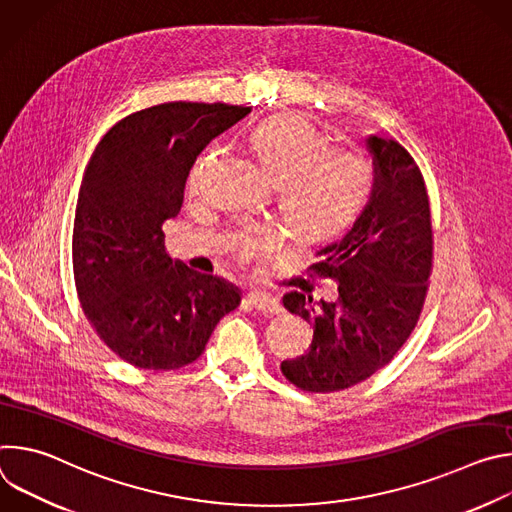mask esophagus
I'll list each match as a JSON object with an SVG mask.
<instances>
[{
    "mask_svg": "<svg viewBox=\"0 0 512 512\" xmlns=\"http://www.w3.org/2000/svg\"><path fill=\"white\" fill-rule=\"evenodd\" d=\"M247 302L261 314H267V316H275V314H281V304L277 298L269 296V294H259V291H251V294H247Z\"/></svg>",
    "mask_w": 512,
    "mask_h": 512,
    "instance_id": "34e87169",
    "label": "esophagus"
}]
</instances>
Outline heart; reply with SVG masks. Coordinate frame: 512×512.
<instances>
[{"instance_id":"heart-1","label":"heart","mask_w":512,"mask_h":512,"mask_svg":"<svg viewBox=\"0 0 512 512\" xmlns=\"http://www.w3.org/2000/svg\"><path fill=\"white\" fill-rule=\"evenodd\" d=\"M265 176L275 182L279 206L294 229L312 239L342 233L369 202L375 172L369 158L328 145V137L310 119L285 113L263 121L251 135ZM210 160L202 152L190 170L196 184ZM279 239L267 227H245L237 237L243 261L267 257Z\"/></svg>"}]
</instances>
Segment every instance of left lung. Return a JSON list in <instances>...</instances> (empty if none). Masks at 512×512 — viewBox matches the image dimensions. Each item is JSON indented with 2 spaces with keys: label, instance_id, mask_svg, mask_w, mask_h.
Wrapping results in <instances>:
<instances>
[{
  "label": "left lung",
  "instance_id": "left-lung-1",
  "mask_svg": "<svg viewBox=\"0 0 512 512\" xmlns=\"http://www.w3.org/2000/svg\"><path fill=\"white\" fill-rule=\"evenodd\" d=\"M375 184L352 229L318 251L310 269L338 283V302L314 304L298 291L283 306L314 326L306 354L281 362L308 393H334L369 379L413 332L433 267L429 196L419 166L395 139L371 135Z\"/></svg>",
  "mask_w": 512,
  "mask_h": 512
}]
</instances>
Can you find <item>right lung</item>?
<instances>
[{
	"label": "right lung",
	"mask_w": 512,
	"mask_h": 512,
	"mask_svg": "<svg viewBox=\"0 0 512 512\" xmlns=\"http://www.w3.org/2000/svg\"><path fill=\"white\" fill-rule=\"evenodd\" d=\"M251 109L164 103L115 123L95 148L79 192L72 269L97 336L137 369L194 362L239 289L172 261L164 223L180 212L196 156Z\"/></svg>",
	"instance_id": "1"
}]
</instances>
